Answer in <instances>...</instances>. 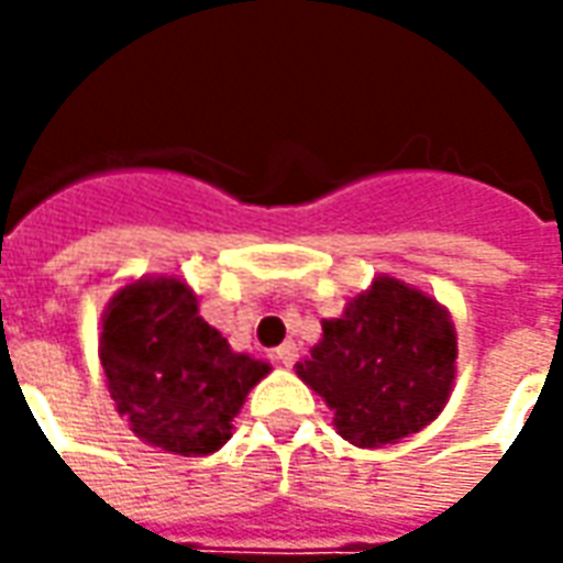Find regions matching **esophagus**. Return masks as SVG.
I'll return each instance as SVG.
<instances>
[{
    "label": "esophagus",
    "instance_id": "esophagus-1",
    "mask_svg": "<svg viewBox=\"0 0 563 563\" xmlns=\"http://www.w3.org/2000/svg\"><path fill=\"white\" fill-rule=\"evenodd\" d=\"M274 358H277L283 367H292L295 358H298V346H295L292 341H286L283 346H277V350H274Z\"/></svg>",
    "mask_w": 563,
    "mask_h": 563
}]
</instances>
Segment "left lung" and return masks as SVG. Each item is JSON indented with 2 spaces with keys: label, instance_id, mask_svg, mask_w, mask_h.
I'll list each match as a JSON object with an SVG mask.
<instances>
[{
  "label": "left lung",
  "instance_id": "1",
  "mask_svg": "<svg viewBox=\"0 0 563 563\" xmlns=\"http://www.w3.org/2000/svg\"><path fill=\"white\" fill-rule=\"evenodd\" d=\"M459 338L434 295L379 274L322 319V338L295 374L334 413V428L358 449H383L443 413L455 383Z\"/></svg>",
  "mask_w": 563,
  "mask_h": 563
}]
</instances>
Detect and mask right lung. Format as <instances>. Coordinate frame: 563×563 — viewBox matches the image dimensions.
<instances>
[{
    "label": "right lung",
    "instance_id": "1",
    "mask_svg": "<svg viewBox=\"0 0 563 563\" xmlns=\"http://www.w3.org/2000/svg\"><path fill=\"white\" fill-rule=\"evenodd\" d=\"M99 358L132 434L184 459L217 452L232 437L246 395L271 371L262 358L234 353L174 274L141 277L111 295Z\"/></svg>",
    "mask_w": 563,
    "mask_h": 563
}]
</instances>
